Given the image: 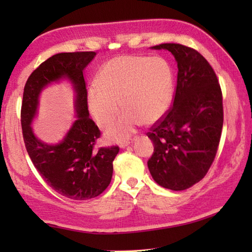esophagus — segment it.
<instances>
[{
    "label": "esophagus",
    "mask_w": 252,
    "mask_h": 252,
    "mask_svg": "<svg viewBox=\"0 0 252 252\" xmlns=\"http://www.w3.org/2000/svg\"><path fill=\"white\" fill-rule=\"evenodd\" d=\"M132 142H133V140H126V141H122V142L120 143V147H121V148H125V147H126V146H129Z\"/></svg>",
    "instance_id": "34e87169"
}]
</instances>
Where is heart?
Returning <instances> with one entry per match:
<instances>
[{"label": "heart", "instance_id": "obj_1", "mask_svg": "<svg viewBox=\"0 0 252 252\" xmlns=\"http://www.w3.org/2000/svg\"><path fill=\"white\" fill-rule=\"evenodd\" d=\"M96 87L88 91L91 115L100 127L122 116L106 131L110 141L130 136L143 122L151 126L167 115L173 99L174 74L161 57L125 55L115 57L100 68Z\"/></svg>", "mask_w": 252, "mask_h": 252}]
</instances>
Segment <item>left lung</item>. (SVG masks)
<instances>
[{
	"label": "left lung",
	"instance_id": "left-lung-1",
	"mask_svg": "<svg viewBox=\"0 0 252 252\" xmlns=\"http://www.w3.org/2000/svg\"><path fill=\"white\" fill-rule=\"evenodd\" d=\"M178 63L173 105L147 136L154 153L147 164L153 179L164 189L184 190L205 178L216 158L223 126V98L217 74L199 52L163 43Z\"/></svg>",
	"mask_w": 252,
	"mask_h": 252
}]
</instances>
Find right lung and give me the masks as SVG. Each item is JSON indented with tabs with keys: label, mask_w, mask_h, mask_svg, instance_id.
Masks as SVG:
<instances>
[{
	"label": "right lung",
	"mask_w": 252,
	"mask_h": 252,
	"mask_svg": "<svg viewBox=\"0 0 252 252\" xmlns=\"http://www.w3.org/2000/svg\"><path fill=\"white\" fill-rule=\"evenodd\" d=\"M95 55V52L53 55L30 74L21 104V129L32 163L53 189L73 200L95 198L108 187L114 170L112 161L119 153L118 146L95 148L100 131L89 117L83 77L84 68ZM62 77L69 78L74 85L78 118L60 144L50 146L37 140L30 125L36 113L40 91Z\"/></svg>",
	"instance_id": "1"
}]
</instances>
